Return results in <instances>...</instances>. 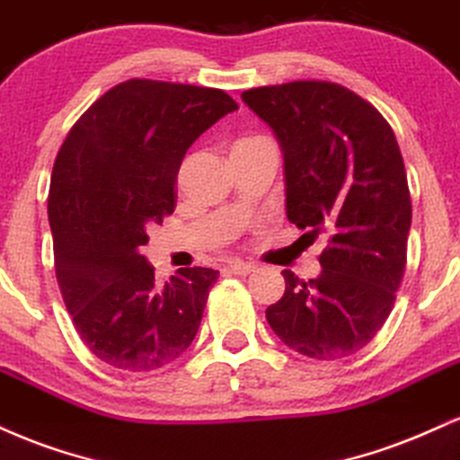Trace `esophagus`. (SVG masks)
Returning <instances> with one entry per match:
<instances>
[{"label": "esophagus", "instance_id": "1", "mask_svg": "<svg viewBox=\"0 0 460 460\" xmlns=\"http://www.w3.org/2000/svg\"><path fill=\"white\" fill-rule=\"evenodd\" d=\"M228 267H230V271L236 273V275H250V273L256 271V264L243 262V261H232Z\"/></svg>", "mask_w": 460, "mask_h": 460}]
</instances>
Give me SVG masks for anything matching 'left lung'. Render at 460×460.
I'll return each instance as SVG.
<instances>
[{
	"mask_svg": "<svg viewBox=\"0 0 460 460\" xmlns=\"http://www.w3.org/2000/svg\"><path fill=\"white\" fill-rule=\"evenodd\" d=\"M284 155L286 217L325 234L323 271H282L284 296L267 321L312 359L358 353L390 316L407 264L411 198L396 135L370 102L338 84L293 81L247 90Z\"/></svg>",
	"mask_w": 460,
	"mask_h": 460,
	"instance_id": "left-lung-1",
	"label": "left lung"
}]
</instances>
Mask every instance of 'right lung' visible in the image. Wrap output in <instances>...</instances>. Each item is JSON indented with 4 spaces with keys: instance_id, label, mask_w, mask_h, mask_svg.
Masks as SVG:
<instances>
[{
    "instance_id": "obj_1",
    "label": "right lung",
    "mask_w": 460,
    "mask_h": 460,
    "mask_svg": "<svg viewBox=\"0 0 460 460\" xmlns=\"http://www.w3.org/2000/svg\"><path fill=\"white\" fill-rule=\"evenodd\" d=\"M234 110L221 90L131 79L105 92L59 148L49 189L58 284L85 347L113 368L156 370L196 338L219 271L178 269L159 286L142 245L174 213L189 146Z\"/></svg>"
}]
</instances>
